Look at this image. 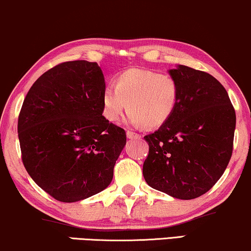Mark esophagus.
Returning <instances> with one entry per match:
<instances>
[{"label": "esophagus", "mask_w": 251, "mask_h": 251, "mask_svg": "<svg viewBox=\"0 0 251 251\" xmlns=\"http://www.w3.org/2000/svg\"><path fill=\"white\" fill-rule=\"evenodd\" d=\"M126 135H127V137H128V139H140V137H141V135H139L137 133L132 132V130H127Z\"/></svg>", "instance_id": "1"}]
</instances>
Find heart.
<instances>
[{
  "label": "heart",
  "instance_id": "1",
  "mask_svg": "<svg viewBox=\"0 0 251 251\" xmlns=\"http://www.w3.org/2000/svg\"><path fill=\"white\" fill-rule=\"evenodd\" d=\"M179 87L174 77L143 69H129L116 77L115 86L102 92V112L118 123L129 109L127 122L133 126L159 127L174 114Z\"/></svg>",
  "mask_w": 251,
  "mask_h": 251
}]
</instances>
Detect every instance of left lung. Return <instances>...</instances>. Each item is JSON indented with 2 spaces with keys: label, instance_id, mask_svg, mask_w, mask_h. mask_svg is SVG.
I'll list each match as a JSON object with an SVG mask.
<instances>
[{
  "label": "left lung",
  "instance_id": "8db88e82",
  "mask_svg": "<svg viewBox=\"0 0 251 251\" xmlns=\"http://www.w3.org/2000/svg\"><path fill=\"white\" fill-rule=\"evenodd\" d=\"M179 87L172 117L144 140L143 176L151 188L182 200L213 188L232 156L235 111L224 86L209 74L178 65L169 69Z\"/></svg>",
  "mask_w": 251,
  "mask_h": 251
}]
</instances>
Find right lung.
I'll return each mask as SVG.
<instances>
[{
  "mask_svg": "<svg viewBox=\"0 0 251 251\" xmlns=\"http://www.w3.org/2000/svg\"><path fill=\"white\" fill-rule=\"evenodd\" d=\"M104 77L76 60L44 73L25 98L18 136L25 168L54 199L76 202L103 191L126 133L102 116Z\"/></svg>",
  "mask_w": 251,
  "mask_h": 251,
  "instance_id": "1",
  "label": "right lung"
}]
</instances>
